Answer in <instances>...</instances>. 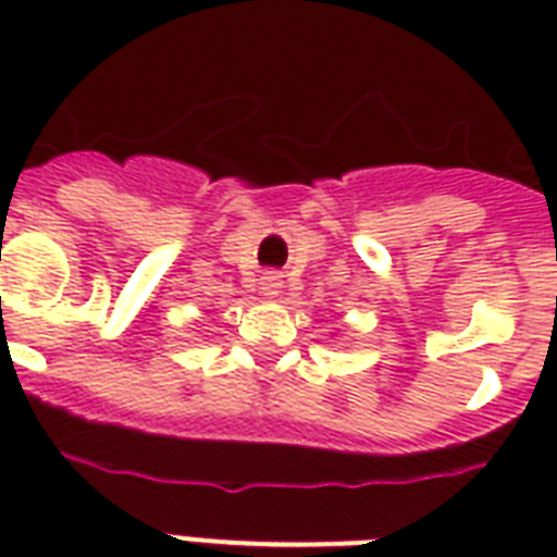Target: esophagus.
<instances>
[{"mask_svg":"<svg viewBox=\"0 0 557 557\" xmlns=\"http://www.w3.org/2000/svg\"><path fill=\"white\" fill-rule=\"evenodd\" d=\"M280 286H283V280H280V274H274V271H265L260 277V288L265 295H277Z\"/></svg>","mask_w":557,"mask_h":557,"instance_id":"esophagus-1","label":"esophagus"}]
</instances>
